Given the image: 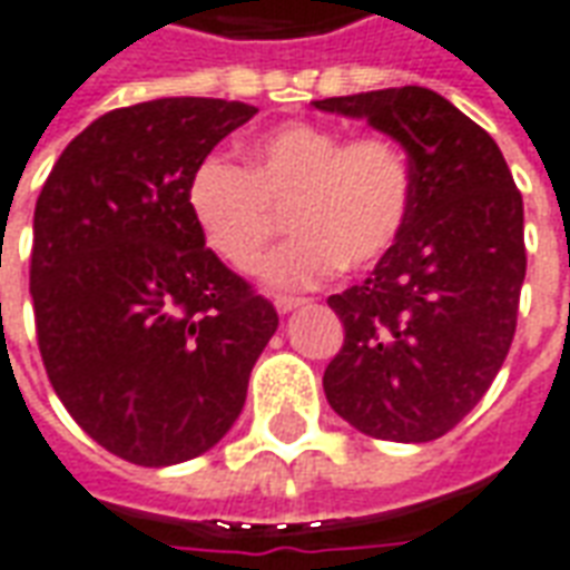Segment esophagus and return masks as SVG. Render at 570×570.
I'll list each match as a JSON object with an SVG mask.
<instances>
[{
    "label": "esophagus",
    "instance_id": "esophagus-1",
    "mask_svg": "<svg viewBox=\"0 0 570 570\" xmlns=\"http://www.w3.org/2000/svg\"><path fill=\"white\" fill-rule=\"evenodd\" d=\"M308 298H298V296H277L274 298V308L281 314H289L293 308H298V305H305Z\"/></svg>",
    "mask_w": 570,
    "mask_h": 570
}]
</instances>
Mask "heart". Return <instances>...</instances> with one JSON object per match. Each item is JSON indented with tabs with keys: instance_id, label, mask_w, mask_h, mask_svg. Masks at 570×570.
Instances as JSON below:
<instances>
[{
	"instance_id": "obj_1",
	"label": "heart",
	"mask_w": 570,
	"mask_h": 570,
	"mask_svg": "<svg viewBox=\"0 0 570 570\" xmlns=\"http://www.w3.org/2000/svg\"><path fill=\"white\" fill-rule=\"evenodd\" d=\"M246 166L203 157L188 178V213L228 268L253 274L281 230L296 237L265 265L274 289H308L367 268L401 240L413 209V173L389 135L345 138L324 122H284L249 138Z\"/></svg>"
}]
</instances>
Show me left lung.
Masks as SVG:
<instances>
[{
	"label": "left lung",
	"mask_w": 570,
	"mask_h": 570,
	"mask_svg": "<svg viewBox=\"0 0 570 570\" xmlns=\"http://www.w3.org/2000/svg\"><path fill=\"white\" fill-rule=\"evenodd\" d=\"M367 119L407 150L413 209L364 284L326 298L345 342L326 364L330 407L357 432L423 444L491 389L515 336L524 206L491 135L423 86L314 101Z\"/></svg>",
	"instance_id": "left-lung-1"
}]
</instances>
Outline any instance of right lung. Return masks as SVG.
Wrapping results in <instances>:
<instances>
[{"label": "right lung", "mask_w": 570, "mask_h": 570, "mask_svg": "<svg viewBox=\"0 0 570 570\" xmlns=\"http://www.w3.org/2000/svg\"><path fill=\"white\" fill-rule=\"evenodd\" d=\"M244 101L157 98L63 147L33 213L39 354L105 451L175 465L216 448L277 330L268 298L222 265L188 213V178L256 117Z\"/></svg>", "instance_id": "1"}]
</instances>
